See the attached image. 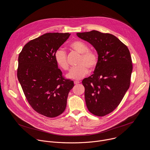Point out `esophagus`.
<instances>
[{"instance_id": "34e87169", "label": "esophagus", "mask_w": 150, "mask_h": 150, "mask_svg": "<svg viewBox=\"0 0 150 150\" xmlns=\"http://www.w3.org/2000/svg\"><path fill=\"white\" fill-rule=\"evenodd\" d=\"M74 82V84H78V83H79L80 82L78 81H75Z\"/></svg>"}]
</instances>
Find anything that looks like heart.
I'll return each instance as SVG.
<instances>
[{
  "label": "heart",
  "mask_w": 150,
  "mask_h": 150,
  "mask_svg": "<svg viewBox=\"0 0 150 150\" xmlns=\"http://www.w3.org/2000/svg\"><path fill=\"white\" fill-rule=\"evenodd\" d=\"M70 47L77 52L81 54L78 62V66L72 68L67 74V77L73 79H80L86 76L90 71H93L98 63L97 54L88 50L86 45L79 40L72 42ZM55 60L57 65L64 71H68L69 65L68 61L67 54L64 50L59 49L55 54Z\"/></svg>",
  "instance_id": "b5f03b06"
}]
</instances>
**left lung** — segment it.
Wrapping results in <instances>:
<instances>
[{
	"label": "left lung",
	"mask_w": 150,
	"mask_h": 150,
	"mask_svg": "<svg viewBox=\"0 0 150 150\" xmlns=\"http://www.w3.org/2000/svg\"><path fill=\"white\" fill-rule=\"evenodd\" d=\"M76 35L90 43L98 55L93 74L82 81L86 107L94 115L105 116L119 105L130 86L132 64L129 51L110 33L92 30Z\"/></svg>",
	"instance_id": "left-lung-1"
}]
</instances>
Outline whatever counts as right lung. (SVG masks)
<instances>
[{"instance_id": "right-lung-1", "label": "right lung", "mask_w": 150, "mask_h": 150, "mask_svg": "<svg viewBox=\"0 0 150 150\" xmlns=\"http://www.w3.org/2000/svg\"><path fill=\"white\" fill-rule=\"evenodd\" d=\"M68 33H47L30 40L18 58L17 76L31 107L54 118L64 112L74 82L58 68L55 54L69 38Z\"/></svg>"}]
</instances>
